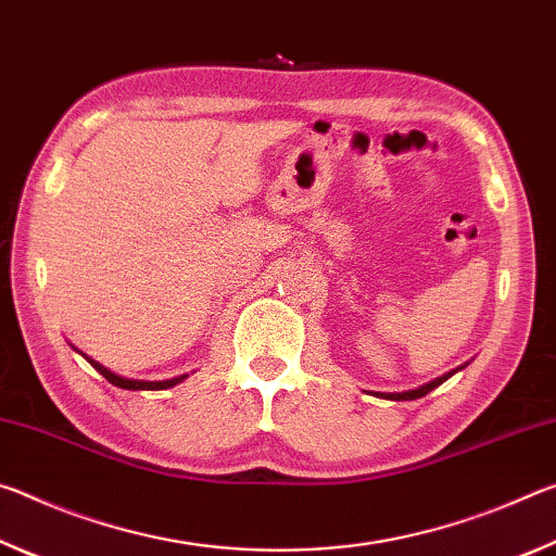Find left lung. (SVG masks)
<instances>
[{
	"label": "left lung",
	"instance_id": "obj_1",
	"mask_svg": "<svg viewBox=\"0 0 556 556\" xmlns=\"http://www.w3.org/2000/svg\"><path fill=\"white\" fill-rule=\"evenodd\" d=\"M454 372H456V370H454ZM454 372H446L444 378H437L434 382H429V384H421L419 390H409V392H390V394H380V397H388V400H419V397H425V394H429V392L434 390V388H439L441 382H446V380H448L451 375H454Z\"/></svg>",
	"mask_w": 556,
	"mask_h": 556
}]
</instances>
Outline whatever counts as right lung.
Listing matches in <instances>:
<instances>
[{
  "mask_svg": "<svg viewBox=\"0 0 556 556\" xmlns=\"http://www.w3.org/2000/svg\"><path fill=\"white\" fill-rule=\"evenodd\" d=\"M88 357V355H86ZM88 363L96 368L102 378H105L108 382L115 384V388H122V390H166V388H174V384L181 382L186 375H181V378H174V380H162V382H147V380H127V378H119V375L110 372L105 365H100L92 361V357H88Z\"/></svg>",
  "mask_w": 556,
  "mask_h": 556,
  "instance_id": "1",
  "label": "right lung"
}]
</instances>
